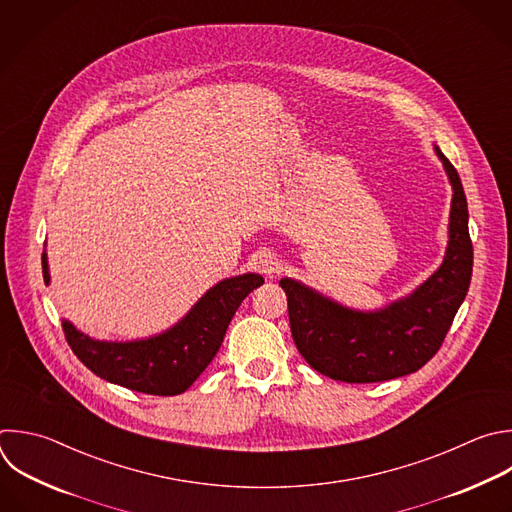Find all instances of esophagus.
Listing matches in <instances>:
<instances>
[{"label": "esophagus", "instance_id": "1", "mask_svg": "<svg viewBox=\"0 0 512 512\" xmlns=\"http://www.w3.org/2000/svg\"><path fill=\"white\" fill-rule=\"evenodd\" d=\"M253 265L259 273L267 275V277H273L277 271H279V259L271 253V251H261L255 255L253 259Z\"/></svg>", "mask_w": 512, "mask_h": 512}]
</instances>
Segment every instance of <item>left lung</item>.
Masks as SVG:
<instances>
[{
	"label": "left lung",
	"mask_w": 512,
	"mask_h": 512,
	"mask_svg": "<svg viewBox=\"0 0 512 512\" xmlns=\"http://www.w3.org/2000/svg\"><path fill=\"white\" fill-rule=\"evenodd\" d=\"M452 185L448 247L438 271L414 293L378 311H356L281 279L293 342L319 374L372 384L418 372L440 350L472 277L468 205L452 162L434 146Z\"/></svg>",
	"instance_id": "left-lung-1"
}]
</instances>
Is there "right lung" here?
Instances as JSON below:
<instances>
[{
    "label": "right lung",
    "mask_w": 512,
    "mask_h": 512,
    "mask_svg": "<svg viewBox=\"0 0 512 512\" xmlns=\"http://www.w3.org/2000/svg\"><path fill=\"white\" fill-rule=\"evenodd\" d=\"M42 271L50 283L46 251ZM259 285L263 277L257 273L219 281L177 325L136 342H98L66 319L62 329L76 358L102 380L142 394L177 396L213 362L235 311Z\"/></svg>",
    "instance_id": "obj_1"
}]
</instances>
